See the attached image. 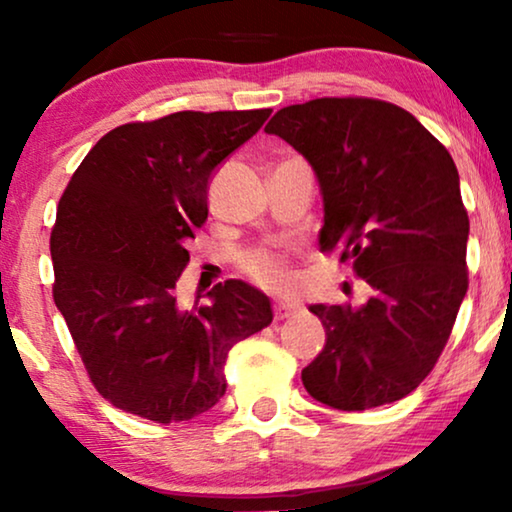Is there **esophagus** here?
Here are the masks:
<instances>
[{
	"mask_svg": "<svg viewBox=\"0 0 512 512\" xmlns=\"http://www.w3.org/2000/svg\"><path fill=\"white\" fill-rule=\"evenodd\" d=\"M296 312H298V307L289 303V300H277V303L272 305V314H275V319H289Z\"/></svg>",
	"mask_w": 512,
	"mask_h": 512,
	"instance_id": "esophagus-1",
	"label": "esophagus"
}]
</instances>
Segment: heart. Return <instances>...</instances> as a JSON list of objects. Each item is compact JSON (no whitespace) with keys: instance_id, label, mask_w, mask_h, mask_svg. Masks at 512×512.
Here are the masks:
<instances>
[{"instance_id":"1","label":"heart","mask_w":512,"mask_h":512,"mask_svg":"<svg viewBox=\"0 0 512 512\" xmlns=\"http://www.w3.org/2000/svg\"><path fill=\"white\" fill-rule=\"evenodd\" d=\"M240 265L244 275H249L256 284L265 286V289L282 291V289H289L293 282L289 263H286V258L282 254H277V251H270V249L247 251V254L242 256Z\"/></svg>"}]
</instances>
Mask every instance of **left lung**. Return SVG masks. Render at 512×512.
Listing matches in <instances>:
<instances>
[{"label": "left lung", "mask_w": 512, "mask_h": 512, "mask_svg": "<svg viewBox=\"0 0 512 512\" xmlns=\"http://www.w3.org/2000/svg\"><path fill=\"white\" fill-rule=\"evenodd\" d=\"M317 174L321 251H340L373 296L312 305L326 345L303 370L335 410L401 401L436 366L468 289V214L457 165L410 111L370 97H319L265 125Z\"/></svg>", "instance_id": "1"}]
</instances>
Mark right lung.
Returning a JSON list of instances; mask_svg holds the SVG:
<instances>
[{"label": "right lung", "mask_w": 512, "mask_h": 512, "mask_svg": "<svg viewBox=\"0 0 512 512\" xmlns=\"http://www.w3.org/2000/svg\"><path fill=\"white\" fill-rule=\"evenodd\" d=\"M270 114L118 125L69 179L51 230L53 300L90 382L118 410L158 424L202 415L226 394L230 349L270 326V298L240 279L193 310L174 296L186 244L207 221L209 179Z\"/></svg>", "instance_id": "add662e5"}]
</instances>
